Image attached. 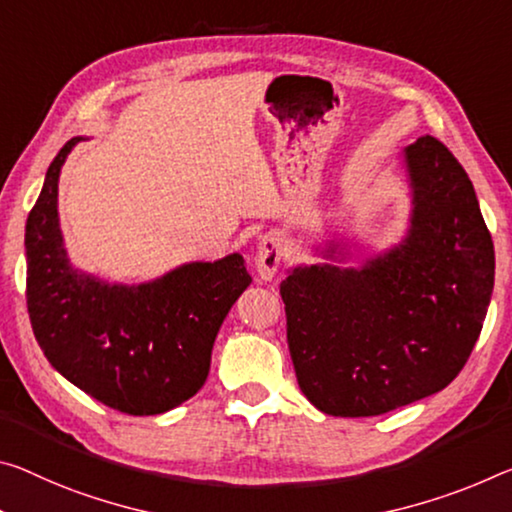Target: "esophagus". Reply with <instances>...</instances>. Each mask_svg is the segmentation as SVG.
I'll list each match as a JSON object with an SVG mask.
<instances>
[{
	"label": "esophagus",
	"mask_w": 512,
	"mask_h": 512,
	"mask_svg": "<svg viewBox=\"0 0 512 512\" xmlns=\"http://www.w3.org/2000/svg\"><path fill=\"white\" fill-rule=\"evenodd\" d=\"M280 259H282L280 239L275 237V234H266V237H262V241H259L257 255H255V269L259 273V278L271 280L273 275L278 273Z\"/></svg>",
	"instance_id": "1"
}]
</instances>
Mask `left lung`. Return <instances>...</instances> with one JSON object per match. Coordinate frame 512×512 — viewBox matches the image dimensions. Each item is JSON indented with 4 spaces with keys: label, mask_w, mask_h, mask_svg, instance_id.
I'll return each instance as SVG.
<instances>
[{
    "label": "left lung",
    "mask_w": 512,
    "mask_h": 512,
    "mask_svg": "<svg viewBox=\"0 0 512 512\" xmlns=\"http://www.w3.org/2000/svg\"><path fill=\"white\" fill-rule=\"evenodd\" d=\"M403 157L408 237L360 269L296 266L280 285L298 385L332 417L385 415L440 392L488 314L494 246L472 180L428 134Z\"/></svg>",
    "instance_id": "8db88e82"
}]
</instances>
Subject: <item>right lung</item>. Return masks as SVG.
<instances>
[{
    "label": "right lung",
    "instance_id": "1",
    "mask_svg": "<svg viewBox=\"0 0 512 512\" xmlns=\"http://www.w3.org/2000/svg\"><path fill=\"white\" fill-rule=\"evenodd\" d=\"M70 139L47 168L27 218V310L52 367L109 408L161 415L205 385L223 319L253 282L243 257L191 262L145 285L77 271L59 227V175Z\"/></svg>",
    "mask_w": 512,
    "mask_h": 512
}]
</instances>
